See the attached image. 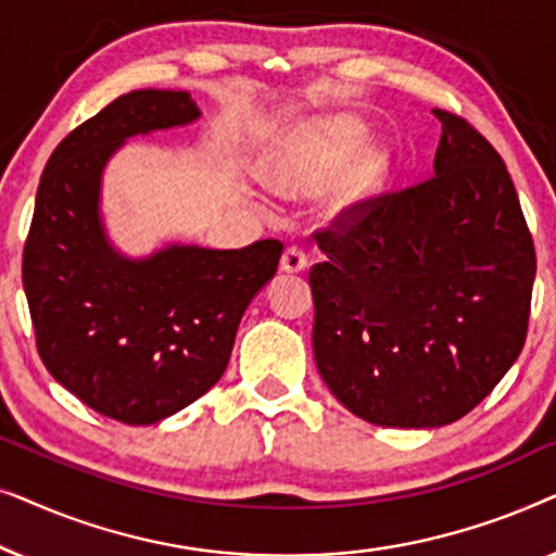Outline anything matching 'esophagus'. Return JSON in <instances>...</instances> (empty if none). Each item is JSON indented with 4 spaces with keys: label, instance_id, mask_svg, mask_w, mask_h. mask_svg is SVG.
Here are the masks:
<instances>
[{
    "label": "esophagus",
    "instance_id": "34e87169",
    "mask_svg": "<svg viewBox=\"0 0 556 556\" xmlns=\"http://www.w3.org/2000/svg\"><path fill=\"white\" fill-rule=\"evenodd\" d=\"M306 265H308V255L301 245L286 248L283 257H280V268H283L286 273H301V270H306Z\"/></svg>",
    "mask_w": 556,
    "mask_h": 556
}]
</instances>
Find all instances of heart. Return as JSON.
I'll return each mask as SVG.
<instances>
[{
    "label": "heart",
    "mask_w": 556,
    "mask_h": 556,
    "mask_svg": "<svg viewBox=\"0 0 556 556\" xmlns=\"http://www.w3.org/2000/svg\"><path fill=\"white\" fill-rule=\"evenodd\" d=\"M362 128L354 121H331L321 126H306L288 139L270 159L265 179L280 194H311L324 187L341 169L349 154L359 147ZM382 172V156L375 149H364L349 174L339 207L359 202L375 187Z\"/></svg>",
    "instance_id": "heart-1"
}]
</instances>
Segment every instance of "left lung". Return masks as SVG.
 <instances>
[{
    "label": "left lung",
    "instance_id": "obj_1",
    "mask_svg": "<svg viewBox=\"0 0 556 556\" xmlns=\"http://www.w3.org/2000/svg\"><path fill=\"white\" fill-rule=\"evenodd\" d=\"M420 185L314 238V356L333 397L382 428H440L489 397L529 329L534 240L498 151L455 113Z\"/></svg>",
    "mask_w": 556,
    "mask_h": 556
}]
</instances>
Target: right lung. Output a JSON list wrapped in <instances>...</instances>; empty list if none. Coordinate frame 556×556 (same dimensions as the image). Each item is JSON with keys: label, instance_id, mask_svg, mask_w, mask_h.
<instances>
[{"label": "right lung", "instance_id": "right-lung-1", "mask_svg": "<svg viewBox=\"0 0 556 556\" xmlns=\"http://www.w3.org/2000/svg\"><path fill=\"white\" fill-rule=\"evenodd\" d=\"M187 90H131L65 136L37 187L22 286L37 352L90 409L154 425L200 400L230 362L240 318L276 276L283 242L242 250L166 245L126 257L101 217L109 159L139 134L187 126Z\"/></svg>", "mask_w": 556, "mask_h": 556}]
</instances>
